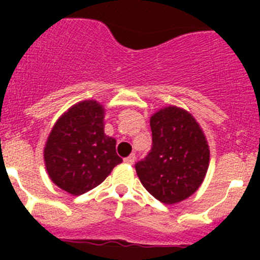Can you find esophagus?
Wrapping results in <instances>:
<instances>
[{
    "mask_svg": "<svg viewBox=\"0 0 260 260\" xmlns=\"http://www.w3.org/2000/svg\"><path fill=\"white\" fill-rule=\"evenodd\" d=\"M123 161H125L126 164L133 165V164H134V162H135V155H134V153H132V155L127 156V157H126L125 160H123Z\"/></svg>",
    "mask_w": 260,
    "mask_h": 260,
    "instance_id": "34e87169",
    "label": "esophagus"
}]
</instances>
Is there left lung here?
<instances>
[{"mask_svg":"<svg viewBox=\"0 0 260 260\" xmlns=\"http://www.w3.org/2000/svg\"><path fill=\"white\" fill-rule=\"evenodd\" d=\"M152 148L135 164L144 189L165 204L191 197L201 187L210 165V147L201 125L176 105L151 116Z\"/></svg>","mask_w":260,"mask_h":260,"instance_id":"obj_1","label":"left lung"}]
</instances>
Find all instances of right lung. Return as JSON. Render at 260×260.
<instances>
[{"instance_id":"right-lung-1","label":"right lung","mask_w":260,"mask_h":260,"mask_svg":"<svg viewBox=\"0 0 260 260\" xmlns=\"http://www.w3.org/2000/svg\"><path fill=\"white\" fill-rule=\"evenodd\" d=\"M104 107L96 100L79 102L57 119L48 135V176L69 194L92 190L122 162L116 152V139L104 133Z\"/></svg>"}]
</instances>
